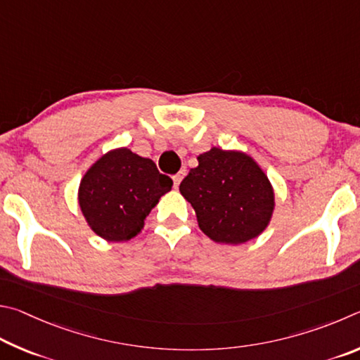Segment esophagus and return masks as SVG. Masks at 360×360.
<instances>
[{
    "label": "esophagus",
    "mask_w": 360,
    "mask_h": 360,
    "mask_svg": "<svg viewBox=\"0 0 360 360\" xmlns=\"http://www.w3.org/2000/svg\"><path fill=\"white\" fill-rule=\"evenodd\" d=\"M186 175V172H185V170H180V172L179 174H175L174 175V186L175 188H179V185H180V181L181 180H184V176Z\"/></svg>",
    "instance_id": "obj_1"
}]
</instances>
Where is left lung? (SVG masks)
<instances>
[{
  "label": "left lung",
  "mask_w": 360,
  "mask_h": 360,
  "mask_svg": "<svg viewBox=\"0 0 360 360\" xmlns=\"http://www.w3.org/2000/svg\"><path fill=\"white\" fill-rule=\"evenodd\" d=\"M199 166L180 184L196 210L200 231L212 240L238 245L267 228L275 196L262 169L242 151L213 147L198 156Z\"/></svg>",
  "instance_id": "left-lung-1"
}]
</instances>
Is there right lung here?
<instances>
[{
	"label": "right lung",
	"mask_w": 360,
	"mask_h": 360,
	"mask_svg": "<svg viewBox=\"0 0 360 360\" xmlns=\"http://www.w3.org/2000/svg\"><path fill=\"white\" fill-rule=\"evenodd\" d=\"M172 185L148 158L118 148L88 169L80 181L79 204L99 237L123 242L141 232L150 210Z\"/></svg>",
	"instance_id": "obj_1"
}]
</instances>
